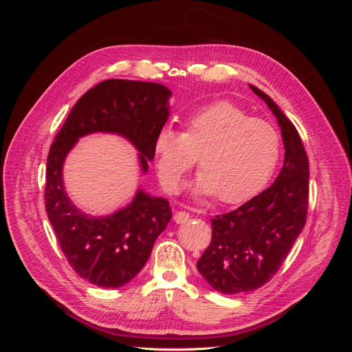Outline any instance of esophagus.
I'll return each mask as SVG.
<instances>
[{"instance_id":"obj_1","label":"esophagus","mask_w":352,"mask_h":352,"mask_svg":"<svg viewBox=\"0 0 352 352\" xmlns=\"http://www.w3.org/2000/svg\"><path fill=\"white\" fill-rule=\"evenodd\" d=\"M189 217H190V216H189L188 211H182V210H180V211H176V212H175L173 220L180 225V223H186V221L189 220Z\"/></svg>"}]
</instances>
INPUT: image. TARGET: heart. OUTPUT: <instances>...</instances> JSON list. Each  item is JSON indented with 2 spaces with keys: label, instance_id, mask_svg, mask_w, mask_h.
Returning a JSON list of instances; mask_svg holds the SVG:
<instances>
[{
  "label": "heart",
  "instance_id": "b5f03b06",
  "mask_svg": "<svg viewBox=\"0 0 352 352\" xmlns=\"http://www.w3.org/2000/svg\"><path fill=\"white\" fill-rule=\"evenodd\" d=\"M158 177L168 192L179 189L184 176L199 166L194 190L217 195L235 204L257 194L278 167L282 142L278 131L252 119L238 105L217 101L188 117L185 132L166 126L157 133Z\"/></svg>",
  "mask_w": 352,
  "mask_h": 352
}]
</instances>
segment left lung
I'll return each instance as SVG.
<instances>
[{"label": "left lung", "mask_w": 352, "mask_h": 352, "mask_svg": "<svg viewBox=\"0 0 352 352\" xmlns=\"http://www.w3.org/2000/svg\"><path fill=\"white\" fill-rule=\"evenodd\" d=\"M250 87L278 119L285 162L272 186L211 219V242L197 269L212 289L228 295L258 289L278 273L304 229L308 211L310 167L300 133L267 94Z\"/></svg>", "instance_id": "1"}]
</instances>
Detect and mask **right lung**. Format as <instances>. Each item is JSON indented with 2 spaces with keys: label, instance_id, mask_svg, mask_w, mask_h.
Wrapping results in <instances>:
<instances>
[{
  "label": "right lung",
  "instance_id": "right-lung-1",
  "mask_svg": "<svg viewBox=\"0 0 352 352\" xmlns=\"http://www.w3.org/2000/svg\"><path fill=\"white\" fill-rule=\"evenodd\" d=\"M172 92L164 85L107 79L85 92L50 146L45 211L69 264L101 287L129 283L150 258L154 242L172 219L168 201L138 190L129 206L105 217L74 207L63 185V163L79 138L94 132L124 136L140 151L141 168L155 154V138L168 119Z\"/></svg>",
  "mask_w": 352,
  "mask_h": 352
}]
</instances>
